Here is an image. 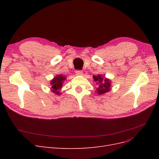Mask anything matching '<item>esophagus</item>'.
I'll use <instances>...</instances> for the list:
<instances>
[{
  "instance_id": "1",
  "label": "esophagus",
  "mask_w": 159,
  "mask_h": 159,
  "mask_svg": "<svg viewBox=\"0 0 159 159\" xmlns=\"http://www.w3.org/2000/svg\"><path fill=\"white\" fill-rule=\"evenodd\" d=\"M75 74H76V75H83V71H81V70H77L75 71Z\"/></svg>"
}]
</instances>
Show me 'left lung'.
<instances>
[{
  "instance_id": "8db88e82",
  "label": "left lung",
  "mask_w": 159,
  "mask_h": 159,
  "mask_svg": "<svg viewBox=\"0 0 159 159\" xmlns=\"http://www.w3.org/2000/svg\"><path fill=\"white\" fill-rule=\"evenodd\" d=\"M93 78L95 82H96V84H97L95 93H97L98 95H103L105 93L109 92L111 90V81L109 79L106 78L105 77L102 76L100 74L98 75H93Z\"/></svg>"
}]
</instances>
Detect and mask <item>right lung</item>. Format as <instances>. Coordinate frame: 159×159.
Masks as SVG:
<instances>
[{"mask_svg":"<svg viewBox=\"0 0 159 159\" xmlns=\"http://www.w3.org/2000/svg\"><path fill=\"white\" fill-rule=\"evenodd\" d=\"M66 79V76L62 75H57L50 81V88L53 93L57 95H60V90Z\"/></svg>","mask_w":159,"mask_h":159,"instance_id":"1","label":"right lung"}]
</instances>
